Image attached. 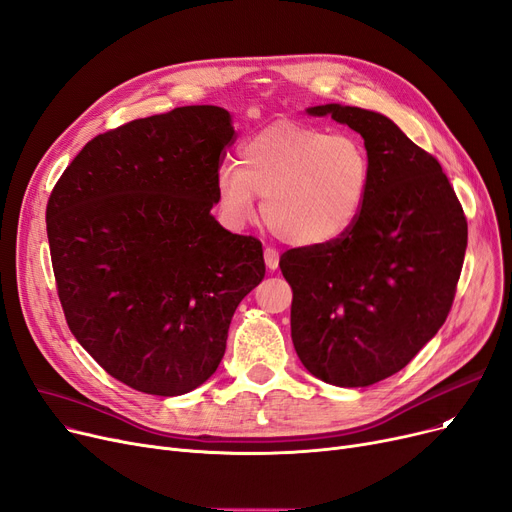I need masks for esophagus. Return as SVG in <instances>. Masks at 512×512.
I'll use <instances>...</instances> for the list:
<instances>
[{
	"instance_id": "esophagus-1",
	"label": "esophagus",
	"mask_w": 512,
	"mask_h": 512,
	"mask_svg": "<svg viewBox=\"0 0 512 512\" xmlns=\"http://www.w3.org/2000/svg\"><path fill=\"white\" fill-rule=\"evenodd\" d=\"M263 259H265V265H268V270H278V263H280V255L276 249H265L263 251Z\"/></svg>"
}]
</instances>
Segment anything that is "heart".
<instances>
[{"label":"heart","instance_id":"b5f03b06","mask_svg":"<svg viewBox=\"0 0 512 512\" xmlns=\"http://www.w3.org/2000/svg\"><path fill=\"white\" fill-rule=\"evenodd\" d=\"M240 167L217 169L215 192L226 221L240 228L263 217L288 244L318 249L358 224L370 190V154L351 133L278 121L244 142Z\"/></svg>","mask_w":512,"mask_h":512}]
</instances>
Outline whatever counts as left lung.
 <instances>
[{
  "mask_svg": "<svg viewBox=\"0 0 512 512\" xmlns=\"http://www.w3.org/2000/svg\"><path fill=\"white\" fill-rule=\"evenodd\" d=\"M364 138L370 190L358 224L318 249H293L291 337L303 366L337 387H368L402 370L446 322L466 217L446 173L389 117L341 104L307 108Z\"/></svg>",
  "mask_w": 512,
  "mask_h": 512,
  "instance_id": "8db88e82",
  "label": "left lung"
}]
</instances>
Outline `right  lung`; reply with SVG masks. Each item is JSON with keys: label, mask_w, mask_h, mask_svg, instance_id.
<instances>
[{"label": "right lung", "mask_w": 512, "mask_h": 512, "mask_svg": "<svg viewBox=\"0 0 512 512\" xmlns=\"http://www.w3.org/2000/svg\"><path fill=\"white\" fill-rule=\"evenodd\" d=\"M232 140L226 108H173L100 133L52 190L46 221L66 324L136 391L201 387L224 358L238 303L265 276L261 242L211 215Z\"/></svg>", "instance_id": "1"}]
</instances>
